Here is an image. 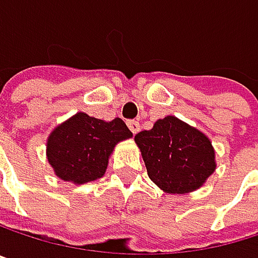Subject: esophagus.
Here are the masks:
<instances>
[{"mask_svg": "<svg viewBox=\"0 0 258 258\" xmlns=\"http://www.w3.org/2000/svg\"><path fill=\"white\" fill-rule=\"evenodd\" d=\"M126 125H128V128H130V130H132V133H133V135H136V133L141 130V123H139L138 120H135V119H133V120H128V122H126Z\"/></svg>", "mask_w": 258, "mask_h": 258, "instance_id": "obj_1", "label": "esophagus"}]
</instances>
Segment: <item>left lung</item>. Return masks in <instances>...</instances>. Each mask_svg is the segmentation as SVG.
<instances>
[{
    "instance_id": "left-lung-1",
    "label": "left lung",
    "mask_w": 258,
    "mask_h": 258,
    "mask_svg": "<svg viewBox=\"0 0 258 258\" xmlns=\"http://www.w3.org/2000/svg\"><path fill=\"white\" fill-rule=\"evenodd\" d=\"M150 178L168 194H187L216 169L212 142L175 116L159 119L135 136Z\"/></svg>"
}]
</instances>
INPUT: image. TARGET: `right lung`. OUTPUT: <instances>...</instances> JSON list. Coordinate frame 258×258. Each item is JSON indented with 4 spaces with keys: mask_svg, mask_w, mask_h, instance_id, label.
Instances as JSON below:
<instances>
[{
    "mask_svg": "<svg viewBox=\"0 0 258 258\" xmlns=\"http://www.w3.org/2000/svg\"><path fill=\"white\" fill-rule=\"evenodd\" d=\"M132 136L120 117L105 122L80 111L49 135L48 162L58 178L84 184L104 175L114 145Z\"/></svg>",
    "mask_w": 258,
    "mask_h": 258,
    "instance_id": "1",
    "label": "right lung"
}]
</instances>
